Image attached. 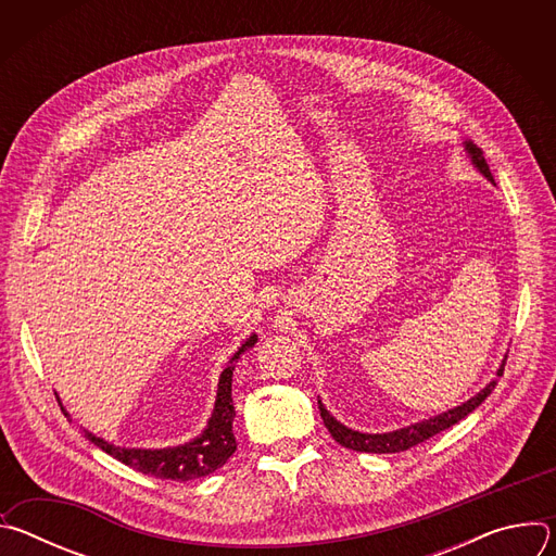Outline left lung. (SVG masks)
Wrapping results in <instances>:
<instances>
[{"label":"left lung","mask_w":556,"mask_h":556,"mask_svg":"<svg viewBox=\"0 0 556 556\" xmlns=\"http://www.w3.org/2000/svg\"><path fill=\"white\" fill-rule=\"evenodd\" d=\"M462 144H464V151H466V155H468L470 165H472L475 169H478L489 182L495 185L493 174H491V169H489V165H486V161H484L482 149H480L478 144H475L472 140H464ZM504 365H506V356H504V361H502V365H500V369H497V376L504 374ZM495 384H497V378L491 380L484 389H480L475 395H470V399L464 401L462 405H457V407H453V409H446V412H442V414H438V416H433V418H429V420H420V422L407 425V427L395 429V431H387V433H363V431H356V429L345 427L343 422H339V420L326 409V405L321 403V399H319V412H321V418H324L328 431L332 433V438H334L341 446L352 448V451H361V453H401V451H407V448H412V446H416V444H420V442L433 438L435 433H440V431H444V429L457 425L462 418H466L468 414H472L475 409H478V407L489 399L491 391L495 389Z\"/></svg>","instance_id":"obj_1"}]
</instances>
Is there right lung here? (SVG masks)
<instances>
[{
  "mask_svg": "<svg viewBox=\"0 0 556 556\" xmlns=\"http://www.w3.org/2000/svg\"><path fill=\"white\" fill-rule=\"evenodd\" d=\"M255 343H257V334L253 332L240 348H237V352L226 363L224 371L219 374L217 395H215L211 418L198 438H193L185 444L165 446V448H138V446L127 448V446H116V444L90 433L88 429H84V435L92 444H97L99 448H103L105 453L116 457L118 462L140 470L144 475H153V478L189 482V480L204 478V475H211L213 470L224 466L226 459L237 448V442L232 435V418H235L232 369H235V361L240 358L247 350H251ZM59 405H61L63 414L70 418V414L65 412L61 401H59Z\"/></svg>",
  "mask_w": 556,
  "mask_h": 556,
  "instance_id": "right-lung-1",
  "label": "right lung"
}]
</instances>
